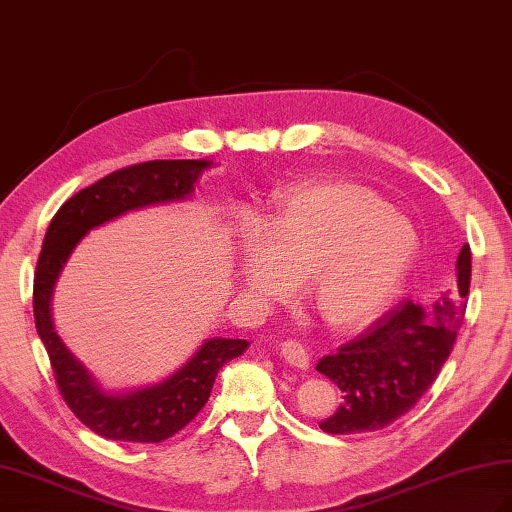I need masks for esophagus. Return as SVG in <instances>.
<instances>
[{
  "mask_svg": "<svg viewBox=\"0 0 512 512\" xmlns=\"http://www.w3.org/2000/svg\"><path fill=\"white\" fill-rule=\"evenodd\" d=\"M281 355L283 359L294 365V368H300V370H307L309 368V352L307 348L300 344V342H294V339H287V342L281 344Z\"/></svg>",
  "mask_w": 512,
  "mask_h": 512,
  "instance_id": "obj_1",
  "label": "esophagus"
}]
</instances>
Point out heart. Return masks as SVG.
I'll list each match as a JSON object with an SVG mask.
<instances>
[{
    "mask_svg": "<svg viewBox=\"0 0 512 512\" xmlns=\"http://www.w3.org/2000/svg\"><path fill=\"white\" fill-rule=\"evenodd\" d=\"M268 233L240 246L244 290L261 305L285 303L307 277L313 307L339 331H359L381 316L417 253L411 222L352 183L281 194Z\"/></svg>",
    "mask_w": 512,
    "mask_h": 512,
    "instance_id": "b5f03b06",
    "label": "heart"
}]
</instances>
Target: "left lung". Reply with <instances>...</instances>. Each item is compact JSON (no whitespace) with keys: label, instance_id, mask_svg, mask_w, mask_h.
I'll use <instances>...</instances> for the list:
<instances>
[{"label":"left lung","instance_id":"left-lung-1","mask_svg":"<svg viewBox=\"0 0 512 512\" xmlns=\"http://www.w3.org/2000/svg\"><path fill=\"white\" fill-rule=\"evenodd\" d=\"M471 281V251L456 259L452 290L430 307L404 300L368 331L318 361L316 370L342 389L339 409L320 422L331 435L381 430L409 413L435 383L461 329Z\"/></svg>","mask_w":512,"mask_h":512}]
</instances>
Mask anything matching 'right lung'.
<instances>
[{
    "label": "right lung",
    "mask_w": 512,
    "mask_h": 512,
    "mask_svg": "<svg viewBox=\"0 0 512 512\" xmlns=\"http://www.w3.org/2000/svg\"><path fill=\"white\" fill-rule=\"evenodd\" d=\"M209 160H155L129 166L77 192L51 218L34 272V320L47 348L64 402L99 437L127 443H160L199 413L222 365L240 357L246 339L209 337L164 381L131 389H103L56 333L51 296L75 246L88 231L151 205L186 201Z\"/></svg>",
    "instance_id": "obj_1"
}]
</instances>
